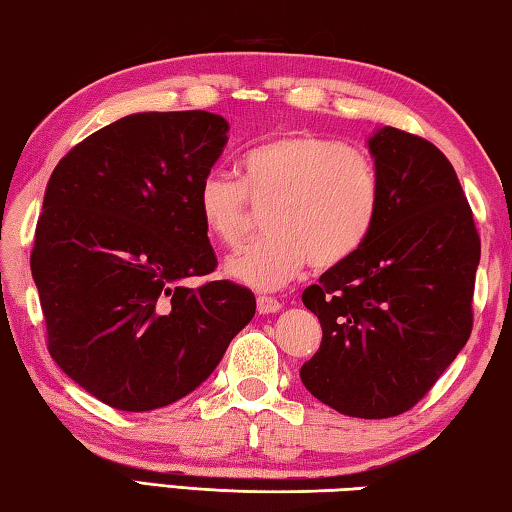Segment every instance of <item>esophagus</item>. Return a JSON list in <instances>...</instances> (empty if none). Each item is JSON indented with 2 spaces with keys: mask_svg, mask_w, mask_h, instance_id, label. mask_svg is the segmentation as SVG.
<instances>
[{
  "mask_svg": "<svg viewBox=\"0 0 512 512\" xmlns=\"http://www.w3.org/2000/svg\"><path fill=\"white\" fill-rule=\"evenodd\" d=\"M282 309V305H280V300H275V298H268V296H259L257 298V311L262 316H268V314H277V311Z\"/></svg>",
  "mask_w": 512,
  "mask_h": 512,
  "instance_id": "1",
  "label": "esophagus"
}]
</instances>
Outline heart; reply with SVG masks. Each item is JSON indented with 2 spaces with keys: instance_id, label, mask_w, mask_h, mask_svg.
<instances>
[{
  "instance_id": "obj_1",
  "label": "heart",
  "mask_w": 512,
  "mask_h": 512,
  "mask_svg": "<svg viewBox=\"0 0 512 512\" xmlns=\"http://www.w3.org/2000/svg\"><path fill=\"white\" fill-rule=\"evenodd\" d=\"M248 201L268 205V235L232 255L223 271L246 287L273 291L309 262L336 266L366 244L379 216L381 178L361 149L291 133L241 155L239 180L210 171L194 194L205 232L223 246H237L244 237Z\"/></svg>"
}]
</instances>
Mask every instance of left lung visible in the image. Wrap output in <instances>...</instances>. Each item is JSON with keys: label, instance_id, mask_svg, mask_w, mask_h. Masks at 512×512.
Here are the masks:
<instances>
[{"label": "left lung", "instance_id": "obj_1", "mask_svg": "<svg viewBox=\"0 0 512 512\" xmlns=\"http://www.w3.org/2000/svg\"><path fill=\"white\" fill-rule=\"evenodd\" d=\"M368 151L377 223L302 293L323 341L300 379L339 413L379 420L418 404L470 339L481 241L452 162L431 142L384 126Z\"/></svg>", "mask_w": 512, "mask_h": 512}]
</instances>
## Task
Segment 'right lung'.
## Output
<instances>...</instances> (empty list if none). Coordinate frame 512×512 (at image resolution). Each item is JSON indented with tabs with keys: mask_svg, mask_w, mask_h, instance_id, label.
I'll return each mask as SVG.
<instances>
[{
	"mask_svg": "<svg viewBox=\"0 0 512 512\" xmlns=\"http://www.w3.org/2000/svg\"><path fill=\"white\" fill-rule=\"evenodd\" d=\"M205 110L135 112L85 137L51 173L31 273L49 354L119 411L183 400L255 316V296L214 271L196 185L228 142Z\"/></svg>",
	"mask_w": 512,
	"mask_h": 512,
	"instance_id": "1",
	"label": "right lung"
}]
</instances>
